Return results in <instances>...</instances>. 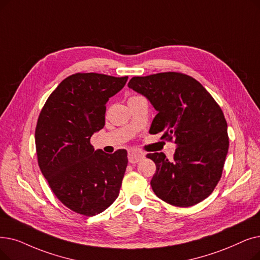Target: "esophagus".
I'll list each match as a JSON object with an SVG mask.
<instances>
[{
	"label": "esophagus",
	"mask_w": 260,
	"mask_h": 260,
	"mask_svg": "<svg viewBox=\"0 0 260 260\" xmlns=\"http://www.w3.org/2000/svg\"><path fill=\"white\" fill-rule=\"evenodd\" d=\"M144 154L140 151L137 150H132L128 152V161L131 164H137L139 162L141 159H143Z\"/></svg>",
	"instance_id": "obj_1"
}]
</instances>
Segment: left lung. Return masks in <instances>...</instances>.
Masks as SVG:
<instances>
[{
	"mask_svg": "<svg viewBox=\"0 0 260 260\" xmlns=\"http://www.w3.org/2000/svg\"><path fill=\"white\" fill-rule=\"evenodd\" d=\"M128 87L157 110L150 134L177 145L174 160L164 153L146 157L156 165L151 186L169 204L193 206L211 194L229 152L228 123L211 94L196 78L180 72L134 76Z\"/></svg>",
	"mask_w": 260,
	"mask_h": 260,
	"instance_id": "8db88e82",
	"label": "left lung"
}]
</instances>
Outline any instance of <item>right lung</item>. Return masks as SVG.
<instances>
[{
	"instance_id": "1",
	"label": "right lung",
	"mask_w": 260,
	"mask_h": 260,
	"mask_svg": "<svg viewBox=\"0 0 260 260\" xmlns=\"http://www.w3.org/2000/svg\"><path fill=\"white\" fill-rule=\"evenodd\" d=\"M127 78L72 74L50 94L38 117L35 143L40 170L56 198L83 216L104 211L120 192L126 150L94 151L90 138L104 127L107 101Z\"/></svg>"
}]
</instances>
